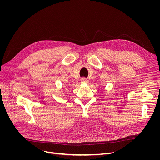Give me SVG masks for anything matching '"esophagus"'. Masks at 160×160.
Instances as JSON below:
<instances>
[{
    "instance_id": "1",
    "label": "esophagus",
    "mask_w": 160,
    "mask_h": 160,
    "mask_svg": "<svg viewBox=\"0 0 160 160\" xmlns=\"http://www.w3.org/2000/svg\"><path fill=\"white\" fill-rule=\"evenodd\" d=\"M82 82L83 83H88V80H87V78H83L82 79Z\"/></svg>"
}]
</instances>
